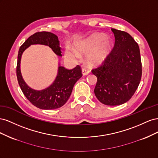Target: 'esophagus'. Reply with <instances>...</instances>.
Returning <instances> with one entry per match:
<instances>
[{"label": "esophagus", "mask_w": 158, "mask_h": 158, "mask_svg": "<svg viewBox=\"0 0 158 158\" xmlns=\"http://www.w3.org/2000/svg\"><path fill=\"white\" fill-rule=\"evenodd\" d=\"M82 74L83 76H85V75H88L89 73V70L85 69V68H83L82 69Z\"/></svg>", "instance_id": "esophagus-1"}]
</instances>
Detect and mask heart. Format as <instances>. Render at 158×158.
<instances>
[{
    "mask_svg": "<svg viewBox=\"0 0 158 158\" xmlns=\"http://www.w3.org/2000/svg\"><path fill=\"white\" fill-rule=\"evenodd\" d=\"M75 49L66 47V56L73 61L80 59V54L86 53L87 59L90 64L102 63L111 49V43L103 34H94L88 39L76 43Z\"/></svg>",
    "mask_w": 158,
    "mask_h": 158,
    "instance_id": "b5f03b06",
    "label": "heart"
}]
</instances>
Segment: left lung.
Segmentation results:
<instances>
[{"instance_id":"8db88e82","label":"left lung","mask_w":158,"mask_h":158,"mask_svg":"<svg viewBox=\"0 0 158 158\" xmlns=\"http://www.w3.org/2000/svg\"><path fill=\"white\" fill-rule=\"evenodd\" d=\"M115 41L112 51L92 73L98 81L94 89L99 101L107 106L126 103L135 93L142 77L139 46L128 33L111 29Z\"/></svg>"}]
</instances>
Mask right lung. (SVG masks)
<instances>
[{
    "label": "right lung",
    "instance_id": "right-lung-1",
    "mask_svg": "<svg viewBox=\"0 0 158 158\" xmlns=\"http://www.w3.org/2000/svg\"><path fill=\"white\" fill-rule=\"evenodd\" d=\"M35 44L49 46L56 55L62 56L58 37L54 33L41 31L31 35L22 45L18 51L16 76L19 85L26 98L37 108L45 110L59 108L67 102L75 83L82 77V70L79 65L72 70L59 65L56 77L49 87L40 91L30 88L21 74L20 60L23 52L31 45Z\"/></svg>",
    "mask_w": 158,
    "mask_h": 158
}]
</instances>
